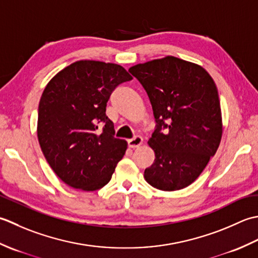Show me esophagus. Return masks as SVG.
Here are the masks:
<instances>
[{
	"label": "esophagus",
	"mask_w": 258,
	"mask_h": 258,
	"mask_svg": "<svg viewBox=\"0 0 258 258\" xmlns=\"http://www.w3.org/2000/svg\"><path fill=\"white\" fill-rule=\"evenodd\" d=\"M143 143H144L143 137L136 136V137H134L133 139H129L128 140V146L130 147V148L135 149V148H139V147L143 145Z\"/></svg>",
	"instance_id": "esophagus-1"
}]
</instances>
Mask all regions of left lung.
I'll use <instances>...</instances> for the list:
<instances>
[{"instance_id": "1", "label": "left lung", "mask_w": 258, "mask_h": 258, "mask_svg": "<svg viewBox=\"0 0 258 258\" xmlns=\"http://www.w3.org/2000/svg\"><path fill=\"white\" fill-rule=\"evenodd\" d=\"M129 71L148 94L157 123L148 141L156 158L145 179L160 190H179L197 179L222 140L217 87L203 67L171 55Z\"/></svg>"}]
</instances>
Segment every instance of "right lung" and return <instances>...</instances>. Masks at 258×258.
Listing matches in <instances>:
<instances>
[{"label": "right lung", "mask_w": 258, "mask_h": 258, "mask_svg": "<svg viewBox=\"0 0 258 258\" xmlns=\"http://www.w3.org/2000/svg\"><path fill=\"white\" fill-rule=\"evenodd\" d=\"M127 70L114 63L80 60L51 79L38 110V139L56 176L72 188L93 191L111 179L127 150L106 115L107 102Z\"/></svg>", "instance_id": "add662e5"}]
</instances>
